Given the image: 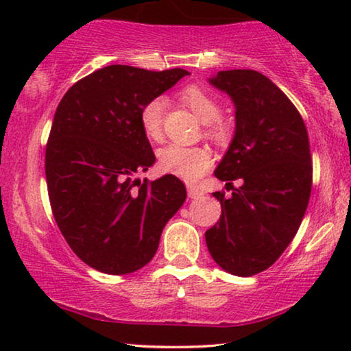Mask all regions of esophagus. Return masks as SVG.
I'll use <instances>...</instances> for the list:
<instances>
[{"label":"esophagus","instance_id":"esophagus-1","mask_svg":"<svg viewBox=\"0 0 351 351\" xmlns=\"http://www.w3.org/2000/svg\"><path fill=\"white\" fill-rule=\"evenodd\" d=\"M186 193H189L190 198H199V196H203V191L196 185H186Z\"/></svg>","mask_w":351,"mask_h":351}]
</instances>
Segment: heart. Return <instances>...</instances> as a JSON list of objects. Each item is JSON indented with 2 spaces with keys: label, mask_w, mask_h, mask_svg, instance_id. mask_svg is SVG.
<instances>
[{
  "label": "heart",
  "mask_w": 351,
  "mask_h": 351,
  "mask_svg": "<svg viewBox=\"0 0 351 351\" xmlns=\"http://www.w3.org/2000/svg\"><path fill=\"white\" fill-rule=\"evenodd\" d=\"M182 100L193 110L204 124H208V136L222 137L223 128L214 123L220 117V105L209 93L198 86H189L182 90ZM166 99L155 97L141 110V124L143 132L152 141L162 137V119H165ZM213 162V156L204 147H185L171 143L160 152V167L169 174L179 176L185 180H196Z\"/></svg>",
  "instance_id": "b5f03b06"
}]
</instances>
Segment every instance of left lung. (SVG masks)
Masks as SVG:
<instances>
[{"instance_id": "left-lung-1", "label": "left lung", "mask_w": 351, "mask_h": 351, "mask_svg": "<svg viewBox=\"0 0 351 351\" xmlns=\"http://www.w3.org/2000/svg\"><path fill=\"white\" fill-rule=\"evenodd\" d=\"M209 84L234 105V136L214 176L222 215L206 232L210 256L225 271L252 276L289 246L308 206L311 156L304 119L286 94L254 70L219 71ZM242 179L238 189L231 180Z\"/></svg>"}]
</instances>
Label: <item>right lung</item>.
Masks as SVG:
<instances>
[{"label":"right lung","instance_id":"right-lung-1","mask_svg":"<svg viewBox=\"0 0 351 351\" xmlns=\"http://www.w3.org/2000/svg\"><path fill=\"white\" fill-rule=\"evenodd\" d=\"M186 75L108 65L71 86L56 110L46 145L52 214L69 246L95 270L126 275L147 265L184 204L177 177L136 176L156 160L142 107Z\"/></svg>","mask_w":351,"mask_h":351}]
</instances>
